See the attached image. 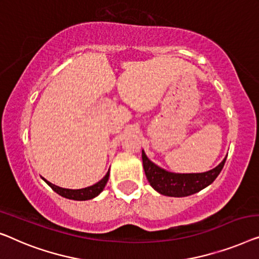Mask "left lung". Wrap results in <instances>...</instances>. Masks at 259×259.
Masks as SVG:
<instances>
[{"mask_svg": "<svg viewBox=\"0 0 259 259\" xmlns=\"http://www.w3.org/2000/svg\"><path fill=\"white\" fill-rule=\"evenodd\" d=\"M224 158L212 170L201 174H172L155 165L142 151V161L147 180L152 188L159 194L171 196V197H185L201 191L207 185L212 183L223 169Z\"/></svg>", "mask_w": 259, "mask_h": 259, "instance_id": "left-lung-1", "label": "left lung"}]
</instances>
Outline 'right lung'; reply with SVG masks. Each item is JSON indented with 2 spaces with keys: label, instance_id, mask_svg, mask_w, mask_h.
Segmentation results:
<instances>
[{
  "label": "right lung",
  "instance_id": "1",
  "mask_svg": "<svg viewBox=\"0 0 259 259\" xmlns=\"http://www.w3.org/2000/svg\"><path fill=\"white\" fill-rule=\"evenodd\" d=\"M43 180H45V178H43ZM108 180H109V171L100 182H97L96 184L92 185V187L84 188V189H78V190L60 188L55 184L50 183V182H48L47 180H45V181L47 182V184H48L54 191L57 192L58 195H61L62 197H65V198H69V199H75V201H87V199H92L94 197H96L98 194H101V191L104 189Z\"/></svg>",
  "mask_w": 259,
  "mask_h": 259
}]
</instances>
